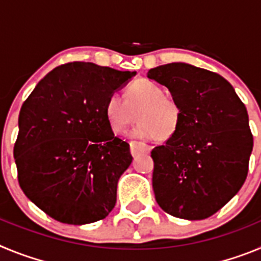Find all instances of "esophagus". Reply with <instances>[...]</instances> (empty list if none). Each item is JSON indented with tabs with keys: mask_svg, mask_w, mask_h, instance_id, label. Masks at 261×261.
Returning a JSON list of instances; mask_svg holds the SVG:
<instances>
[{
	"mask_svg": "<svg viewBox=\"0 0 261 261\" xmlns=\"http://www.w3.org/2000/svg\"><path fill=\"white\" fill-rule=\"evenodd\" d=\"M129 145H130V153H132L133 156L138 155V154H141V153H149V151H150V147L145 144H140V142L130 141V144Z\"/></svg>",
	"mask_w": 261,
	"mask_h": 261,
	"instance_id": "1",
	"label": "esophagus"
}]
</instances>
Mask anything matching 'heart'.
I'll use <instances>...</instances> for the list:
<instances>
[{
  "instance_id": "obj_1",
  "label": "heart",
  "mask_w": 261,
  "mask_h": 261,
  "mask_svg": "<svg viewBox=\"0 0 261 261\" xmlns=\"http://www.w3.org/2000/svg\"><path fill=\"white\" fill-rule=\"evenodd\" d=\"M123 96L112 93L106 100L105 115L110 129L116 135L123 133L135 121L138 124L130 135L141 140L158 137L167 140L180 125V105L166 95L163 87L149 80H137L128 85Z\"/></svg>"
}]
</instances>
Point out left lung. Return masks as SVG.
<instances>
[{
    "label": "left lung",
    "instance_id": "1",
    "mask_svg": "<svg viewBox=\"0 0 261 261\" xmlns=\"http://www.w3.org/2000/svg\"><path fill=\"white\" fill-rule=\"evenodd\" d=\"M147 77L181 108L176 133L151 150L156 202L177 218H208L247 177L253 137L246 106L225 78L190 64L156 66Z\"/></svg>",
    "mask_w": 261,
    "mask_h": 261
}]
</instances>
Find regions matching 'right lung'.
Returning a JSON list of instances; mask_svg holds the SVG:
<instances>
[{"mask_svg":"<svg viewBox=\"0 0 261 261\" xmlns=\"http://www.w3.org/2000/svg\"><path fill=\"white\" fill-rule=\"evenodd\" d=\"M135 75L68 62L49 71L23 103L14 145L18 181L53 220L85 225L114 209L117 181L133 158L128 142L110 129L105 105Z\"/></svg>","mask_w":261,"mask_h":261,"instance_id":"right-lung-1","label":"right lung"}]
</instances>
